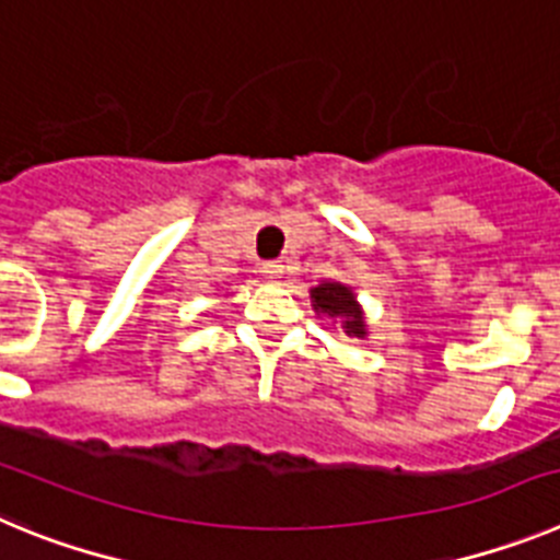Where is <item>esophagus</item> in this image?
Here are the masks:
<instances>
[{
	"label": "esophagus",
	"instance_id": "obj_1",
	"mask_svg": "<svg viewBox=\"0 0 560 560\" xmlns=\"http://www.w3.org/2000/svg\"><path fill=\"white\" fill-rule=\"evenodd\" d=\"M264 271L271 277V280H280V277L285 275V266L280 264V260H269V264H264Z\"/></svg>",
	"mask_w": 560,
	"mask_h": 560
}]
</instances>
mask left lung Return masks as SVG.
I'll use <instances>...</instances> for the list:
<instances>
[{"label": "left lung", "mask_w": 560, "mask_h": 560, "mask_svg": "<svg viewBox=\"0 0 560 560\" xmlns=\"http://www.w3.org/2000/svg\"><path fill=\"white\" fill-rule=\"evenodd\" d=\"M311 300H314V308L319 314L330 316V319H339L341 330L348 336H364V319H361V311L353 300V291L341 283H323L311 291Z\"/></svg>", "instance_id": "8db88e82"}]
</instances>
